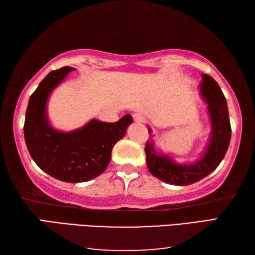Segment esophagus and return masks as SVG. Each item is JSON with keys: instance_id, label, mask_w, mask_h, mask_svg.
Returning <instances> with one entry per match:
<instances>
[{"instance_id": "obj_1", "label": "esophagus", "mask_w": 255, "mask_h": 255, "mask_svg": "<svg viewBox=\"0 0 255 255\" xmlns=\"http://www.w3.org/2000/svg\"><path fill=\"white\" fill-rule=\"evenodd\" d=\"M133 120L135 122L143 123V122H145V120H146V118H145L143 114H141V113H134L133 114Z\"/></svg>"}]
</instances>
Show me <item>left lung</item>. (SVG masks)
Wrapping results in <instances>:
<instances>
[{
	"label": "left lung",
	"mask_w": 255,
	"mask_h": 255,
	"mask_svg": "<svg viewBox=\"0 0 255 255\" xmlns=\"http://www.w3.org/2000/svg\"><path fill=\"white\" fill-rule=\"evenodd\" d=\"M200 96L207 103L211 131L204 153L191 164H178L166 154L157 152L153 139L145 145L146 164L154 177L170 185L186 186L197 183L212 173L225 157L231 139L229 111L225 96L214 78L201 76ZM148 133L152 129L148 128Z\"/></svg>",
	"instance_id": "obj_1"
}]
</instances>
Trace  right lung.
<instances>
[{
  "label": "right lung",
  "mask_w": 255,
  "mask_h": 255,
  "mask_svg": "<svg viewBox=\"0 0 255 255\" xmlns=\"http://www.w3.org/2000/svg\"><path fill=\"white\" fill-rule=\"evenodd\" d=\"M75 68L64 67L44 78L29 98L25 114L24 136L30 156L45 173L66 183H82L98 177L108 167L116 143L124 137L132 116L118 122L96 119L70 132L51 127L47 113L50 93Z\"/></svg>",
  "instance_id": "1"
}]
</instances>
